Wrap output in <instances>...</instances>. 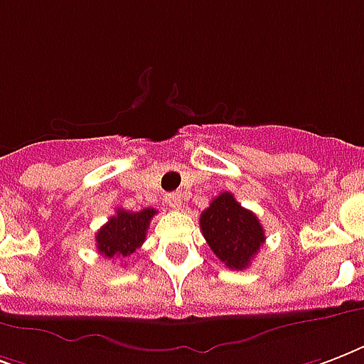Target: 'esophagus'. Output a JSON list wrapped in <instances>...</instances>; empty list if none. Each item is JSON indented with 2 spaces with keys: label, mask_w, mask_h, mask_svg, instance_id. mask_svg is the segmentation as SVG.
<instances>
[{
  "label": "esophagus",
  "mask_w": 364,
  "mask_h": 364,
  "mask_svg": "<svg viewBox=\"0 0 364 364\" xmlns=\"http://www.w3.org/2000/svg\"><path fill=\"white\" fill-rule=\"evenodd\" d=\"M166 202H168V206L173 208V210H179L181 208V194L179 193H168L166 194Z\"/></svg>",
  "instance_id": "34e87169"
}]
</instances>
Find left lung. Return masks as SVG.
I'll return each mask as SVG.
<instances>
[{"instance_id":"8db88e82","label":"left lung","mask_w":364,"mask_h":364,"mask_svg":"<svg viewBox=\"0 0 364 364\" xmlns=\"http://www.w3.org/2000/svg\"><path fill=\"white\" fill-rule=\"evenodd\" d=\"M202 235L215 256L229 269L242 271L265 242L256 213L242 208L231 193L215 196L200 215Z\"/></svg>"}]
</instances>
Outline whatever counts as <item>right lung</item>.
I'll list each match as a JSON object with an SVG mask.
<instances>
[{
	"label": "right lung",
	"mask_w": 364,
	"mask_h": 364,
	"mask_svg": "<svg viewBox=\"0 0 364 364\" xmlns=\"http://www.w3.org/2000/svg\"><path fill=\"white\" fill-rule=\"evenodd\" d=\"M154 213H158L154 208H145L141 212H127L122 208L116 210V215L108 219L95 235L99 254L108 259L132 256L145 242Z\"/></svg>",
	"instance_id": "1"
}]
</instances>
